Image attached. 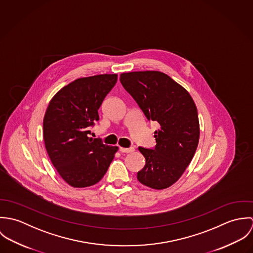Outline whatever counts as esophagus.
<instances>
[{"mask_svg":"<svg viewBox=\"0 0 253 253\" xmlns=\"http://www.w3.org/2000/svg\"><path fill=\"white\" fill-rule=\"evenodd\" d=\"M120 151H121L122 153L127 154V153L133 152V151H134V148H133V147H130V148H123V147H121V148H120Z\"/></svg>","mask_w":253,"mask_h":253,"instance_id":"obj_1","label":"esophagus"}]
</instances>
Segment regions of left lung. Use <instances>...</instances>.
<instances>
[{
	"label": "left lung",
	"instance_id": "1",
	"mask_svg": "<svg viewBox=\"0 0 253 253\" xmlns=\"http://www.w3.org/2000/svg\"><path fill=\"white\" fill-rule=\"evenodd\" d=\"M120 81L146 118L160 125L154 135L155 149L138 148L146 164L137 179L152 189L169 188L184 173L199 144L196 104L190 93L165 73H123Z\"/></svg>",
	"mask_w": 253,
	"mask_h": 253
}]
</instances>
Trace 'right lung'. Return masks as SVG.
I'll return each instance as SVG.
<instances>
[{
  "instance_id": "add662e5",
  "label": "right lung",
  "mask_w": 253,
  "mask_h": 253,
  "mask_svg": "<svg viewBox=\"0 0 253 253\" xmlns=\"http://www.w3.org/2000/svg\"><path fill=\"white\" fill-rule=\"evenodd\" d=\"M117 80V74L77 79L56 92L45 111L42 130L47 155L74 188L101 180L119 149L88 137L89 127L99 120L98 109Z\"/></svg>"
}]
</instances>
